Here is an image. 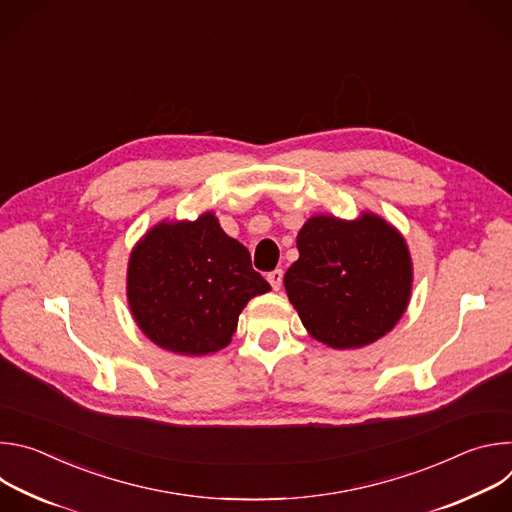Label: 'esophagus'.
I'll use <instances>...</instances> for the list:
<instances>
[{"label":"esophagus","instance_id":"34e87169","mask_svg":"<svg viewBox=\"0 0 512 512\" xmlns=\"http://www.w3.org/2000/svg\"><path fill=\"white\" fill-rule=\"evenodd\" d=\"M267 281L271 283V287L277 291L281 287V281H283V271L281 269H275L271 273H267Z\"/></svg>","mask_w":512,"mask_h":512}]
</instances>
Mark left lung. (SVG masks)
<instances>
[{
	"label": "left lung",
	"mask_w": 512,
	"mask_h": 512,
	"mask_svg": "<svg viewBox=\"0 0 512 512\" xmlns=\"http://www.w3.org/2000/svg\"><path fill=\"white\" fill-rule=\"evenodd\" d=\"M298 251L283 285L312 338L348 350L397 326L411 300L413 261L405 237L383 216L314 214L298 233Z\"/></svg>",
	"instance_id": "1"
}]
</instances>
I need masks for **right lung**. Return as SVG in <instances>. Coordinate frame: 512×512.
Here are the masks:
<instances>
[{
    "instance_id": "right-lung-1",
    "label": "right lung",
    "mask_w": 512,
    "mask_h": 512,
    "mask_svg": "<svg viewBox=\"0 0 512 512\" xmlns=\"http://www.w3.org/2000/svg\"><path fill=\"white\" fill-rule=\"evenodd\" d=\"M269 289L247 247L223 231L212 210L196 221H160L129 253L131 316L174 354L204 356L229 346L247 302Z\"/></svg>"
}]
</instances>
